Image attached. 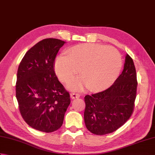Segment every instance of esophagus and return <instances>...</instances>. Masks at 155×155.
I'll list each match as a JSON object with an SVG mask.
<instances>
[{
	"instance_id": "obj_1",
	"label": "esophagus",
	"mask_w": 155,
	"mask_h": 155,
	"mask_svg": "<svg viewBox=\"0 0 155 155\" xmlns=\"http://www.w3.org/2000/svg\"><path fill=\"white\" fill-rule=\"evenodd\" d=\"M71 97L72 99H74V98H77L80 97V94L76 93H71Z\"/></svg>"
}]
</instances>
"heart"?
I'll return each mask as SVG.
<instances>
[{"instance_id":"b5f03b06","label":"heart","mask_w":155,"mask_h":155,"mask_svg":"<svg viewBox=\"0 0 155 155\" xmlns=\"http://www.w3.org/2000/svg\"><path fill=\"white\" fill-rule=\"evenodd\" d=\"M122 67L121 56L117 50L94 44L75 45L68 55L61 54L55 61L56 74L62 82L72 79L79 71L83 75L68 83L72 89L88 87L93 91H103L117 79Z\"/></svg>"}]
</instances>
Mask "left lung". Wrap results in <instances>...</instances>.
Here are the masks:
<instances>
[{"mask_svg": "<svg viewBox=\"0 0 155 155\" xmlns=\"http://www.w3.org/2000/svg\"><path fill=\"white\" fill-rule=\"evenodd\" d=\"M137 79L132 58L127 54L122 73L111 87L84 97L85 125L91 133L104 135L116 131L133 113Z\"/></svg>", "mask_w": 155, "mask_h": 155, "instance_id": "1", "label": "left lung"}]
</instances>
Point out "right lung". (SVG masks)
I'll use <instances>...</instances> for the list:
<instances>
[{
  "mask_svg": "<svg viewBox=\"0 0 155 155\" xmlns=\"http://www.w3.org/2000/svg\"><path fill=\"white\" fill-rule=\"evenodd\" d=\"M64 41L45 38L27 52L20 62L16 97L24 120L36 130L52 133L63 123L70 94L54 72L57 54Z\"/></svg>",
  "mask_w": 155,
  "mask_h": 155,
  "instance_id": "add662e5",
  "label": "right lung"
}]
</instances>
